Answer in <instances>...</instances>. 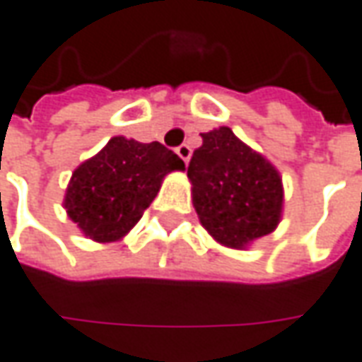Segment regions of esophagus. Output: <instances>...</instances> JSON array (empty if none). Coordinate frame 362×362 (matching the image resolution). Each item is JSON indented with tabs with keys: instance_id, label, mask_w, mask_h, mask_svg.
<instances>
[{
	"instance_id": "1",
	"label": "esophagus",
	"mask_w": 362,
	"mask_h": 362,
	"mask_svg": "<svg viewBox=\"0 0 362 362\" xmlns=\"http://www.w3.org/2000/svg\"><path fill=\"white\" fill-rule=\"evenodd\" d=\"M176 153L182 158V162L184 164H188V160H190V153H192V150H190V146H186V144H182L180 148L176 150Z\"/></svg>"
}]
</instances>
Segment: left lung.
<instances>
[{"label": "left lung", "instance_id": "1", "mask_svg": "<svg viewBox=\"0 0 362 362\" xmlns=\"http://www.w3.org/2000/svg\"><path fill=\"white\" fill-rule=\"evenodd\" d=\"M202 135L188 178L200 225L216 243L245 249L274 233L284 212V184L269 160L249 148L230 127Z\"/></svg>", "mask_w": 362, "mask_h": 362}]
</instances>
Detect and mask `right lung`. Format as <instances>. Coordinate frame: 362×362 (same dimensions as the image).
Wrapping results in <instances>:
<instances>
[{
	"label": "right lung",
	"mask_w": 362,
	"mask_h": 362,
	"mask_svg": "<svg viewBox=\"0 0 362 362\" xmlns=\"http://www.w3.org/2000/svg\"><path fill=\"white\" fill-rule=\"evenodd\" d=\"M184 162L160 141L139 144L115 135L72 172L64 194L66 214L97 243L121 241L137 225L170 172Z\"/></svg>",
	"instance_id": "right-lung-1"
}]
</instances>
